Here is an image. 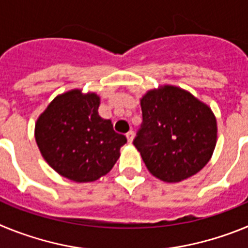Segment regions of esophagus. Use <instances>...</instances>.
<instances>
[{"label":"esophagus","mask_w":248,"mask_h":248,"mask_svg":"<svg viewBox=\"0 0 248 248\" xmlns=\"http://www.w3.org/2000/svg\"><path fill=\"white\" fill-rule=\"evenodd\" d=\"M126 139H128V143H131L133 141V139H134V131L130 130L126 133Z\"/></svg>","instance_id":"1"}]
</instances>
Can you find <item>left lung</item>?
<instances>
[{"label": "left lung", "mask_w": 248, "mask_h": 248, "mask_svg": "<svg viewBox=\"0 0 248 248\" xmlns=\"http://www.w3.org/2000/svg\"><path fill=\"white\" fill-rule=\"evenodd\" d=\"M140 104L143 123L133 144L155 177L179 183L209 163L217 125L207 105L172 85L148 92Z\"/></svg>", "instance_id": "1"}]
</instances>
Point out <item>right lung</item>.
Segmentation results:
<instances>
[{
  "label": "right lung",
  "instance_id": "obj_1",
  "mask_svg": "<svg viewBox=\"0 0 248 248\" xmlns=\"http://www.w3.org/2000/svg\"><path fill=\"white\" fill-rule=\"evenodd\" d=\"M99 97L78 89L58 95L41 114L36 141L45 160L59 175L89 183L108 174L126 138L98 114Z\"/></svg>",
  "mask_w": 248,
  "mask_h": 248
}]
</instances>
